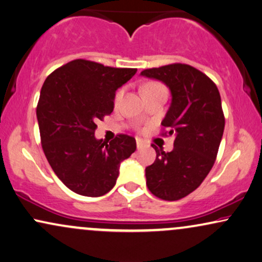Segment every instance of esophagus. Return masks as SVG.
<instances>
[{"label": "esophagus", "instance_id": "obj_1", "mask_svg": "<svg viewBox=\"0 0 262 262\" xmlns=\"http://www.w3.org/2000/svg\"><path fill=\"white\" fill-rule=\"evenodd\" d=\"M137 147H138V149L144 147V141H142L141 139H137Z\"/></svg>", "mask_w": 262, "mask_h": 262}]
</instances>
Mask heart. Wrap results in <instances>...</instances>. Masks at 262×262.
<instances>
[{
  "instance_id": "obj_1",
  "label": "heart",
  "mask_w": 262,
  "mask_h": 262,
  "mask_svg": "<svg viewBox=\"0 0 262 262\" xmlns=\"http://www.w3.org/2000/svg\"><path fill=\"white\" fill-rule=\"evenodd\" d=\"M157 89H163V86L158 82H147L146 85H144V87H142V93L146 92V91L157 90ZM122 93H123V91H122V90L118 91V92L116 93V97H115V102H118V100L121 99Z\"/></svg>"
}]
</instances>
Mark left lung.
<instances>
[{"label": "left lung", "mask_w": 262, "mask_h": 262, "mask_svg": "<svg viewBox=\"0 0 262 262\" xmlns=\"http://www.w3.org/2000/svg\"><path fill=\"white\" fill-rule=\"evenodd\" d=\"M140 75L169 87L171 103L162 124L175 137L171 152L152 145L157 157L145 170L146 184L157 198L180 200L200 186L214 164L225 125L221 95L207 75L188 64L145 69Z\"/></svg>", "instance_id": "obj_1"}]
</instances>
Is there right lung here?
Segmentation results:
<instances>
[{
	"label": "right lung",
	"mask_w": 262,
	"mask_h": 262,
	"mask_svg": "<svg viewBox=\"0 0 262 262\" xmlns=\"http://www.w3.org/2000/svg\"><path fill=\"white\" fill-rule=\"evenodd\" d=\"M137 73L74 60L48 76L37 105L41 147L66 187L97 198L113 189L120 165L137 149L133 137L104 142L95 137L97 121L114 110L115 93Z\"/></svg>",
	"instance_id": "right-lung-1"
}]
</instances>
